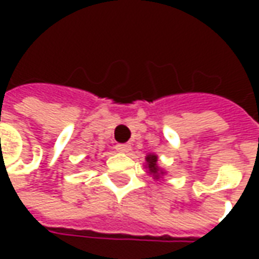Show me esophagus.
Returning a JSON list of instances; mask_svg holds the SVG:
<instances>
[{"label":"esophagus","instance_id":"obj_1","mask_svg":"<svg viewBox=\"0 0 259 259\" xmlns=\"http://www.w3.org/2000/svg\"><path fill=\"white\" fill-rule=\"evenodd\" d=\"M119 152H129L130 151V146L129 144H116L115 147Z\"/></svg>","mask_w":259,"mask_h":259}]
</instances>
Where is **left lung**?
Segmentation results:
<instances>
[{
    "mask_svg": "<svg viewBox=\"0 0 259 259\" xmlns=\"http://www.w3.org/2000/svg\"><path fill=\"white\" fill-rule=\"evenodd\" d=\"M146 159H147V165H148V169H150V174L157 176L158 170H159V168L157 166V161H158L157 155H148Z\"/></svg>",
    "mask_w": 259,
    "mask_h": 259,
    "instance_id": "left-lung-1",
    "label": "left lung"
}]
</instances>
